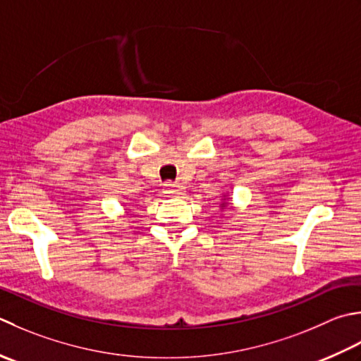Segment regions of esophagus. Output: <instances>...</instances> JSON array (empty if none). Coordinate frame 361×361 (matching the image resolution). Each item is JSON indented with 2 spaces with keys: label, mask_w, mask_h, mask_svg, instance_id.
<instances>
[{
  "label": "esophagus",
  "mask_w": 361,
  "mask_h": 361,
  "mask_svg": "<svg viewBox=\"0 0 361 361\" xmlns=\"http://www.w3.org/2000/svg\"><path fill=\"white\" fill-rule=\"evenodd\" d=\"M164 194L166 197H181L185 195V189H183V186H180L178 183H166Z\"/></svg>",
  "instance_id": "1"
}]
</instances>
